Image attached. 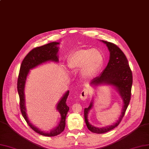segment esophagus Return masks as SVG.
<instances>
[{"mask_svg":"<svg viewBox=\"0 0 149 149\" xmlns=\"http://www.w3.org/2000/svg\"><path fill=\"white\" fill-rule=\"evenodd\" d=\"M88 90L87 89H84L82 91H81V92L80 93V98L81 100H85L88 97Z\"/></svg>","mask_w":149,"mask_h":149,"instance_id":"esophagus-1","label":"esophagus"}]
</instances>
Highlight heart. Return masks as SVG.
<instances>
[{
    "label": "heart",
    "mask_w": 149,
    "mask_h": 149,
    "mask_svg": "<svg viewBox=\"0 0 149 149\" xmlns=\"http://www.w3.org/2000/svg\"><path fill=\"white\" fill-rule=\"evenodd\" d=\"M103 56L97 49H79L72 53L68 60V65L72 69L81 68V77L86 80L93 78L102 68Z\"/></svg>",
    "instance_id": "b5f03b06"
}]
</instances>
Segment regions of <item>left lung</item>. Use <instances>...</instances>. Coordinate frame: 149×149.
<instances>
[{
  "label": "left lung",
  "instance_id": "left-lung-1",
  "mask_svg": "<svg viewBox=\"0 0 149 149\" xmlns=\"http://www.w3.org/2000/svg\"><path fill=\"white\" fill-rule=\"evenodd\" d=\"M107 45L110 52L109 60L102 74L94 78L90 82L93 87L101 85H112L116 90L123 100V107L121 116L113 125L99 128L92 126L88 120V114L93 107V100L89 107L84 109L85 121L89 130L94 133L103 134L112 130L121 122L130 102L132 85V74L129 62L124 52L116 45L106 41H102Z\"/></svg>",
  "mask_w": 149,
  "mask_h": 149
}]
</instances>
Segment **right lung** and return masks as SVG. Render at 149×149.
<instances>
[{
  "instance_id": "1",
  "label": "right lung",
  "mask_w": 149,
  "mask_h": 149,
  "mask_svg": "<svg viewBox=\"0 0 149 149\" xmlns=\"http://www.w3.org/2000/svg\"><path fill=\"white\" fill-rule=\"evenodd\" d=\"M58 45H59V42H52L47 45L33 49L25 56L22 62L17 81V90L19 98H20V110L24 119H25L28 126L33 131L42 136L47 137L57 136L64 130L65 126V118L69 110V108L66 103L69 91H68L63 95V97L61 98L59 102L57 104L56 109L61 114V120L59 123L56 127L47 132L40 130L39 129L33 125L30 122L26 112L25 92L24 91H25L26 78L28 74H29L30 70L35 68L36 67L48 61H54L55 62H59V56L57 55V52L59 51V47L57 46Z\"/></svg>"
}]
</instances>
